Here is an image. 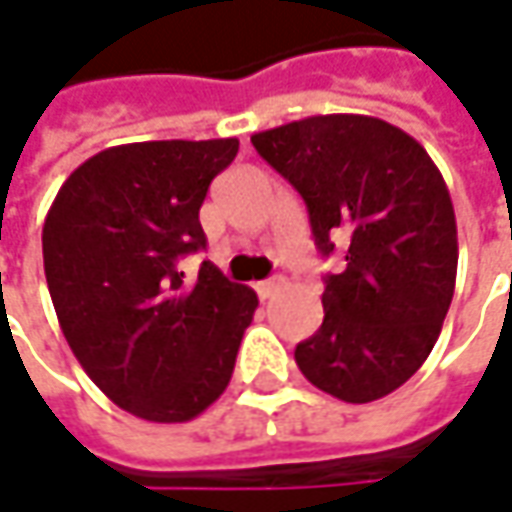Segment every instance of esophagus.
Returning a JSON list of instances; mask_svg holds the SVG:
<instances>
[{
    "mask_svg": "<svg viewBox=\"0 0 512 512\" xmlns=\"http://www.w3.org/2000/svg\"><path fill=\"white\" fill-rule=\"evenodd\" d=\"M279 287H282V279H265L256 285V293H259V299H270Z\"/></svg>",
    "mask_w": 512,
    "mask_h": 512,
    "instance_id": "esophagus-1",
    "label": "esophagus"
}]
</instances>
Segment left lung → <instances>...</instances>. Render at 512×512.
Listing matches in <instances>:
<instances>
[{"label":"left lung","instance_id":"8db88e82","mask_svg":"<svg viewBox=\"0 0 512 512\" xmlns=\"http://www.w3.org/2000/svg\"><path fill=\"white\" fill-rule=\"evenodd\" d=\"M305 199L327 273L322 327L296 344L310 384L350 404L402 387L430 356L453 302L456 213L427 150L390 122L330 113L250 136Z\"/></svg>","mask_w":512,"mask_h":512}]
</instances>
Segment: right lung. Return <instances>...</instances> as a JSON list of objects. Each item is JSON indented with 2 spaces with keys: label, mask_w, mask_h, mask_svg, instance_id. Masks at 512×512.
Returning a JSON list of instances; mask_svg holds the SVG:
<instances>
[{
  "label": "right lung",
  "mask_w": 512,
  "mask_h": 512,
  "mask_svg": "<svg viewBox=\"0 0 512 512\" xmlns=\"http://www.w3.org/2000/svg\"><path fill=\"white\" fill-rule=\"evenodd\" d=\"M239 139L133 142L90 156L59 187L42 227L50 299L93 384L145 422H190L225 393L259 305L202 262L199 207Z\"/></svg>",
  "instance_id": "obj_1"
}]
</instances>
